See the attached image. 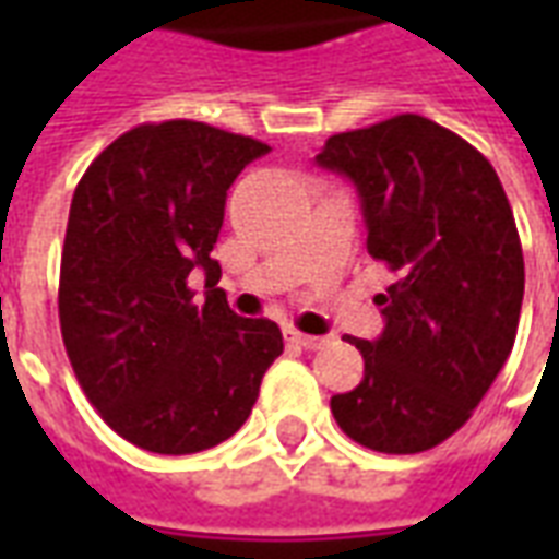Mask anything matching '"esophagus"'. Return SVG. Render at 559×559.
<instances>
[{
    "label": "esophagus",
    "mask_w": 559,
    "mask_h": 559,
    "mask_svg": "<svg viewBox=\"0 0 559 559\" xmlns=\"http://www.w3.org/2000/svg\"><path fill=\"white\" fill-rule=\"evenodd\" d=\"M287 338H290L293 344H299L302 350H320V347L329 341V338H317V335H305V332H299V329H287Z\"/></svg>",
    "instance_id": "obj_1"
}]
</instances>
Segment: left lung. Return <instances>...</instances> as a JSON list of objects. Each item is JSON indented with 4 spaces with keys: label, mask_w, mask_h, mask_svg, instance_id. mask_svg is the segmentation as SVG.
<instances>
[{
    "label": "left lung",
    "mask_w": 559,
    "mask_h": 559,
    "mask_svg": "<svg viewBox=\"0 0 559 559\" xmlns=\"http://www.w3.org/2000/svg\"><path fill=\"white\" fill-rule=\"evenodd\" d=\"M317 167L356 185L368 254L395 272L359 386L332 395L356 443L413 455L443 443L479 407L512 353L524 254L497 173L467 140L416 114L326 140Z\"/></svg>",
    "instance_id": "obj_1"
}]
</instances>
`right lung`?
I'll return each mask as SVG.
<instances>
[{
	"mask_svg": "<svg viewBox=\"0 0 559 559\" xmlns=\"http://www.w3.org/2000/svg\"><path fill=\"white\" fill-rule=\"evenodd\" d=\"M266 152L191 119L138 126L74 191L59 272L62 341L92 407L146 452L224 443L284 350L272 320L233 314L212 260L230 185ZM191 271L207 275L203 306Z\"/></svg>",
	"mask_w": 559,
	"mask_h": 559,
	"instance_id": "1",
	"label": "right lung"
}]
</instances>
